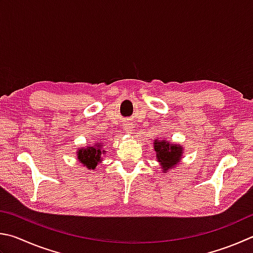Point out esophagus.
I'll use <instances>...</instances> for the list:
<instances>
[{
    "instance_id": "1",
    "label": "esophagus",
    "mask_w": 253,
    "mask_h": 253,
    "mask_svg": "<svg viewBox=\"0 0 253 253\" xmlns=\"http://www.w3.org/2000/svg\"><path fill=\"white\" fill-rule=\"evenodd\" d=\"M125 129H126V131L130 132V131H131V127H129V126H126V127H125Z\"/></svg>"
}]
</instances>
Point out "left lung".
<instances>
[{"instance_id": "obj_1", "label": "left lung", "mask_w": 253, "mask_h": 253, "mask_svg": "<svg viewBox=\"0 0 253 253\" xmlns=\"http://www.w3.org/2000/svg\"><path fill=\"white\" fill-rule=\"evenodd\" d=\"M154 148L156 157L160 166L164 169V172H168L169 169H172L180 162L182 157V146L177 144H170L168 140L156 139L154 141Z\"/></svg>"}]
</instances>
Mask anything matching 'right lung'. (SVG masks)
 I'll use <instances>...</instances> for the list:
<instances>
[{
    "instance_id": "right-lung-1",
    "label": "right lung",
    "mask_w": 253,
    "mask_h": 253,
    "mask_svg": "<svg viewBox=\"0 0 253 253\" xmlns=\"http://www.w3.org/2000/svg\"><path fill=\"white\" fill-rule=\"evenodd\" d=\"M105 150H102V145L95 144V146L80 148L77 151V159L88 169H95L97 164L102 162V155Z\"/></svg>"
}]
</instances>
